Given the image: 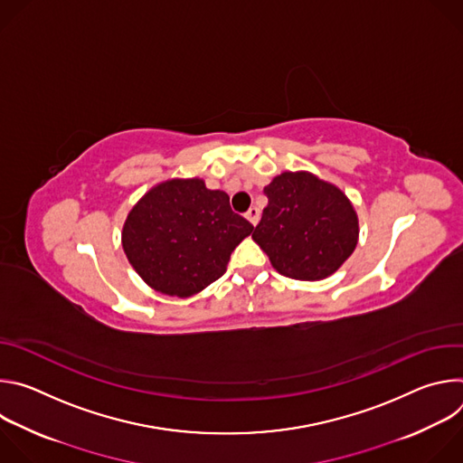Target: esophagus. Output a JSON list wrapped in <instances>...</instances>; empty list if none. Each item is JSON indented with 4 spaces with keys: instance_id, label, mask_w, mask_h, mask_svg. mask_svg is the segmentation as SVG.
Listing matches in <instances>:
<instances>
[{
    "instance_id": "34e87169",
    "label": "esophagus",
    "mask_w": 463,
    "mask_h": 463,
    "mask_svg": "<svg viewBox=\"0 0 463 463\" xmlns=\"http://www.w3.org/2000/svg\"><path fill=\"white\" fill-rule=\"evenodd\" d=\"M245 218H247L252 225H256L258 220H260V211H258L256 207H250V209L245 213Z\"/></svg>"
}]
</instances>
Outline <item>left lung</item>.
<instances>
[{
	"label": "left lung",
	"instance_id": "8db88e82",
	"mask_svg": "<svg viewBox=\"0 0 463 463\" xmlns=\"http://www.w3.org/2000/svg\"><path fill=\"white\" fill-rule=\"evenodd\" d=\"M268 207L252 240L271 266L295 280L332 277L359 240V218L348 195L311 172H282L263 188Z\"/></svg>",
	"mask_w": 463,
	"mask_h": 463
}]
</instances>
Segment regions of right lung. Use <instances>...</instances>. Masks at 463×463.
<instances>
[{
  "label": "right lung",
  "mask_w": 463,
  "mask_h": 463,
  "mask_svg": "<svg viewBox=\"0 0 463 463\" xmlns=\"http://www.w3.org/2000/svg\"><path fill=\"white\" fill-rule=\"evenodd\" d=\"M232 213L229 195L200 177L152 186L126 216L122 249L131 268L157 293L188 298L216 282L231 252L252 232Z\"/></svg>",
  "instance_id": "1"
}]
</instances>
